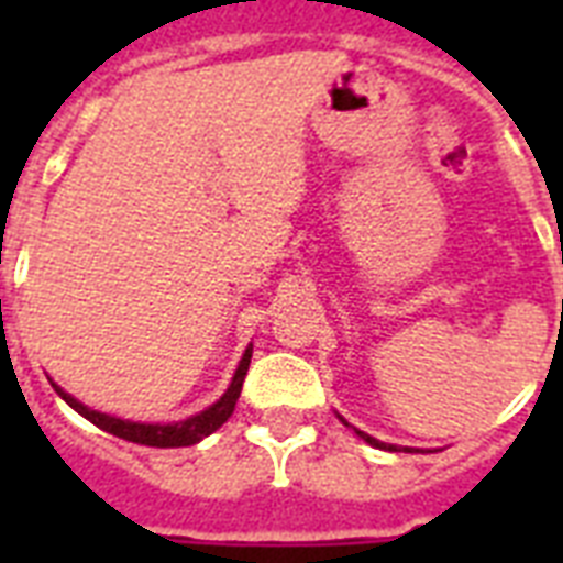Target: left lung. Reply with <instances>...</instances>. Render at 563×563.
Returning <instances> with one entry per match:
<instances>
[{"instance_id": "8db88e82", "label": "left lung", "mask_w": 563, "mask_h": 563, "mask_svg": "<svg viewBox=\"0 0 563 563\" xmlns=\"http://www.w3.org/2000/svg\"><path fill=\"white\" fill-rule=\"evenodd\" d=\"M339 420H342L344 427H351V423H347V420L342 418V415H339ZM353 432H356V435L362 438V441H365V444H371V446H376V450H388V453H397V444H383V441H376V438H371V435H365V432H362V429H356V427H351Z\"/></svg>"}]
</instances>
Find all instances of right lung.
<instances>
[{
  "instance_id": "right-lung-1",
  "label": "right lung",
  "mask_w": 563,
  "mask_h": 563,
  "mask_svg": "<svg viewBox=\"0 0 563 563\" xmlns=\"http://www.w3.org/2000/svg\"><path fill=\"white\" fill-rule=\"evenodd\" d=\"M251 353H254V344H247L245 347V353H242V360H239L236 365V374H233L228 391L221 394L219 400L212 402V406H207L203 411H198V415H192V418L178 420V423H140V420H125L117 418V415H104V411H96L90 409V406H84L81 400H75L73 394L64 391L57 383H52V388H55L81 418H87L99 429L110 432V435L125 438V441H134V444L145 446H189L203 441L207 435H212V432L233 415L239 394H242V383H245L247 365H251Z\"/></svg>"
}]
</instances>
